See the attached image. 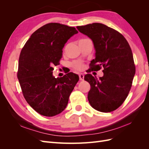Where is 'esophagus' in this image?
Returning a JSON list of instances; mask_svg holds the SVG:
<instances>
[{"label": "esophagus", "instance_id": "esophagus-1", "mask_svg": "<svg viewBox=\"0 0 149 149\" xmlns=\"http://www.w3.org/2000/svg\"><path fill=\"white\" fill-rule=\"evenodd\" d=\"M79 80L81 81H83L84 79V74L81 73L79 74Z\"/></svg>", "mask_w": 149, "mask_h": 149}]
</instances>
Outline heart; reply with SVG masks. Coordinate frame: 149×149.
Listing matches in <instances>:
<instances>
[{
	"label": "heart",
	"mask_w": 149,
	"mask_h": 149,
	"mask_svg": "<svg viewBox=\"0 0 149 149\" xmlns=\"http://www.w3.org/2000/svg\"><path fill=\"white\" fill-rule=\"evenodd\" d=\"M84 40V39L80 40L79 41H81V40ZM71 66H72V67H73L74 70H78V71H81V70H83L84 69V64L83 63L79 61H74L73 63L71 64Z\"/></svg>",
	"instance_id": "obj_1"
}]
</instances>
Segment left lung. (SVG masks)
I'll list each match as a JSON object with an SVG mask.
<instances>
[{"instance_id":"8db88e82","label":"left lung","mask_w":149,"mask_h":149,"mask_svg":"<svg viewBox=\"0 0 149 149\" xmlns=\"http://www.w3.org/2000/svg\"><path fill=\"white\" fill-rule=\"evenodd\" d=\"M76 28L92 40L95 48L96 58L91 61L87 73L104 68V75L99 79L89 73L84 76V80L91 86L89 102L98 111H113L127 98L136 73L131 48L123 35L102 24Z\"/></svg>"}]
</instances>
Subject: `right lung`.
<instances>
[{"label":"right lung","instance_id":"1","mask_svg":"<svg viewBox=\"0 0 149 149\" xmlns=\"http://www.w3.org/2000/svg\"><path fill=\"white\" fill-rule=\"evenodd\" d=\"M78 33L74 27L49 23L33 32L22 49L17 78L25 100L40 114L52 117L63 111L79 81L72 72L61 78L53 76L65 43Z\"/></svg>","mask_w":149,"mask_h":149}]
</instances>
